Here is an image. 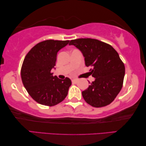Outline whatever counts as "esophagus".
Returning a JSON list of instances; mask_svg holds the SVG:
<instances>
[{
	"label": "esophagus",
	"instance_id": "obj_1",
	"mask_svg": "<svg viewBox=\"0 0 146 146\" xmlns=\"http://www.w3.org/2000/svg\"><path fill=\"white\" fill-rule=\"evenodd\" d=\"M78 80L77 79H73V80H72V82L73 83H76L78 82Z\"/></svg>",
	"mask_w": 146,
	"mask_h": 146
}]
</instances>
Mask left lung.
Here are the masks:
<instances>
[{
    "instance_id": "left-lung-1",
    "label": "left lung",
    "mask_w": 146,
    "mask_h": 146,
    "mask_svg": "<svg viewBox=\"0 0 146 146\" xmlns=\"http://www.w3.org/2000/svg\"><path fill=\"white\" fill-rule=\"evenodd\" d=\"M69 44L80 49L85 65L92 67L90 74L95 81L82 92L85 101L94 107L109 105L120 92L125 76V66L118 52L111 45L90 38L71 40Z\"/></svg>"
}]
</instances>
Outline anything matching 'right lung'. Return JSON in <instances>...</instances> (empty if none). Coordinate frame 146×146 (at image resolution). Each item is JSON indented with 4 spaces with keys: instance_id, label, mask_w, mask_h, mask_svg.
I'll list each match as a JSON object with an SVG mask.
<instances>
[{
    "instance_id": "obj_1",
    "label": "right lung",
    "mask_w": 146,
    "mask_h": 146,
    "mask_svg": "<svg viewBox=\"0 0 146 146\" xmlns=\"http://www.w3.org/2000/svg\"><path fill=\"white\" fill-rule=\"evenodd\" d=\"M69 42L44 40L35 45L25 57L21 70L22 82L30 96L40 104L54 106L67 96L71 80H60L51 70L56 66L57 52Z\"/></svg>"
}]
</instances>
